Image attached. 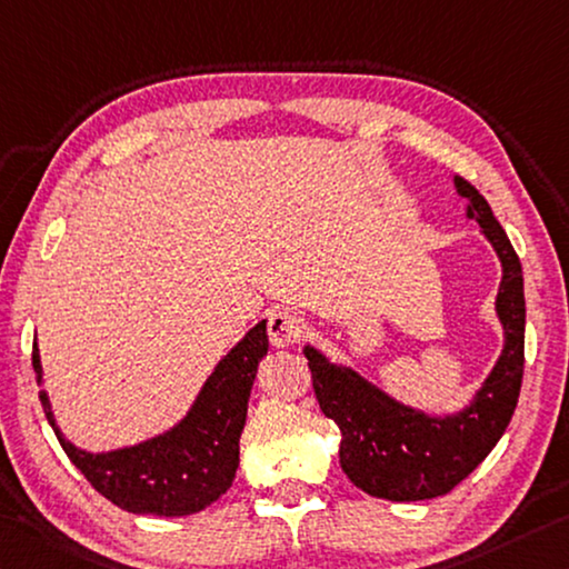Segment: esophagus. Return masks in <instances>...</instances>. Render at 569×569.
<instances>
[{
	"label": "esophagus",
	"instance_id": "1",
	"mask_svg": "<svg viewBox=\"0 0 569 569\" xmlns=\"http://www.w3.org/2000/svg\"><path fill=\"white\" fill-rule=\"evenodd\" d=\"M306 323L299 313L291 309L273 311L268 317V337L273 347H291L296 341H301Z\"/></svg>",
	"mask_w": 569,
	"mask_h": 569
}]
</instances>
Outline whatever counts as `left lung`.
<instances>
[{"instance_id":"8db88e82","label":"left lung","mask_w":569,"mask_h":569,"mask_svg":"<svg viewBox=\"0 0 569 569\" xmlns=\"http://www.w3.org/2000/svg\"><path fill=\"white\" fill-rule=\"evenodd\" d=\"M453 182L468 200L466 214L479 222L503 268L496 296L503 351L473 402L456 415L430 418L392 400L349 367L331 365L313 347H303L319 408L341 430V471L377 499L422 501L448 493L491 453L517 410L527 323L521 263L479 189L463 177Z\"/></svg>"}]
</instances>
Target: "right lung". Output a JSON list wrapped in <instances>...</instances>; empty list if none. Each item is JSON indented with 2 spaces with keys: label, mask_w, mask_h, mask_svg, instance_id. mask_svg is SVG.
Wrapping results in <instances>:
<instances>
[{
  "label": "right lung",
  "mask_w": 569,
  "mask_h": 569,
  "mask_svg": "<svg viewBox=\"0 0 569 569\" xmlns=\"http://www.w3.org/2000/svg\"><path fill=\"white\" fill-rule=\"evenodd\" d=\"M266 355L268 331L266 321H260L220 359L179 426L111 453H88L68 443L44 390H40V402L62 450L98 493L131 513L187 517L218 501L236 479L250 387ZM32 367L40 382L38 341L32 345Z\"/></svg>",
  "instance_id": "1"
}]
</instances>
